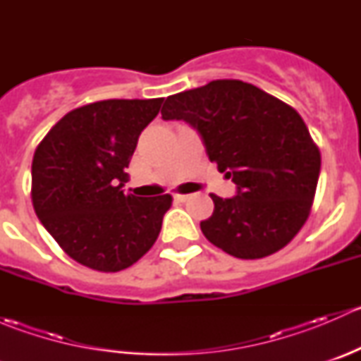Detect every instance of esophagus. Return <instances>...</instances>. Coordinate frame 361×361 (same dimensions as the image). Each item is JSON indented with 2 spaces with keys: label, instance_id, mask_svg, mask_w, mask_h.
<instances>
[{
  "label": "esophagus",
  "instance_id": "1",
  "mask_svg": "<svg viewBox=\"0 0 361 361\" xmlns=\"http://www.w3.org/2000/svg\"><path fill=\"white\" fill-rule=\"evenodd\" d=\"M174 199H176V201H180V202H187L188 199H190V195H188V194H176V195H174Z\"/></svg>",
  "mask_w": 361,
  "mask_h": 361
}]
</instances>
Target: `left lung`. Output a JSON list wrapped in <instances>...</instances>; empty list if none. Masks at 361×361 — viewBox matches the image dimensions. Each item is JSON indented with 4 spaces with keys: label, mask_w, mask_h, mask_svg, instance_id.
<instances>
[{
    "label": "left lung",
    "mask_w": 361,
    "mask_h": 361,
    "mask_svg": "<svg viewBox=\"0 0 361 361\" xmlns=\"http://www.w3.org/2000/svg\"><path fill=\"white\" fill-rule=\"evenodd\" d=\"M160 113L194 127L207 157L238 188L231 199L211 194L214 211L201 221L207 241L245 260L288 245L311 213L322 167L302 116L241 80L174 94Z\"/></svg>",
    "instance_id": "obj_1"
}]
</instances>
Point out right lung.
<instances>
[{
    "instance_id": "add662e5",
    "label": "right lung",
    "mask_w": 361,
    "mask_h": 361,
    "mask_svg": "<svg viewBox=\"0 0 361 361\" xmlns=\"http://www.w3.org/2000/svg\"><path fill=\"white\" fill-rule=\"evenodd\" d=\"M164 97L108 99L66 113L32 157V206L73 260L118 272L157 241L169 194L126 195V167Z\"/></svg>"
}]
</instances>
